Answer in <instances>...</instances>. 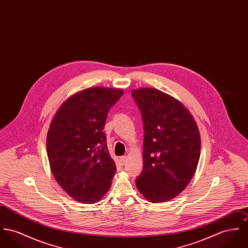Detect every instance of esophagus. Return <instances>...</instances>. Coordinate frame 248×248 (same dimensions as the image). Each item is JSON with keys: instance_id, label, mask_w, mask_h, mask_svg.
I'll return each mask as SVG.
<instances>
[{"instance_id": "1", "label": "esophagus", "mask_w": 248, "mask_h": 248, "mask_svg": "<svg viewBox=\"0 0 248 248\" xmlns=\"http://www.w3.org/2000/svg\"><path fill=\"white\" fill-rule=\"evenodd\" d=\"M120 161H121V163L124 165V164H125L126 163V161H127V156L126 155H124V156H121L120 157Z\"/></svg>"}]
</instances>
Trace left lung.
<instances>
[{
	"label": "left lung",
	"instance_id": "left-lung-1",
	"mask_svg": "<svg viewBox=\"0 0 248 248\" xmlns=\"http://www.w3.org/2000/svg\"><path fill=\"white\" fill-rule=\"evenodd\" d=\"M143 121V169L136 179L142 196L152 203L173 199L185 190L196 171L201 139L191 112L161 91L131 92Z\"/></svg>",
	"mask_w": 248,
	"mask_h": 248
}]
</instances>
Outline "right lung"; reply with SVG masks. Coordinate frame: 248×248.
<instances>
[{"label":"right lung","mask_w":248,"mask_h":248,"mask_svg":"<svg viewBox=\"0 0 248 248\" xmlns=\"http://www.w3.org/2000/svg\"><path fill=\"white\" fill-rule=\"evenodd\" d=\"M120 89L93 87L69 97L54 116L46 141L51 171L80 203L94 204L109 190L116 172L103 129Z\"/></svg>","instance_id":"right-lung-1"}]
</instances>
